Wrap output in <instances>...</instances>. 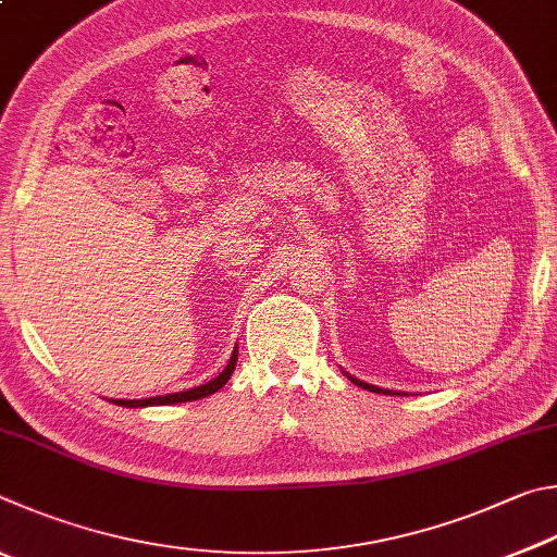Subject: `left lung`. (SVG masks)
Listing matches in <instances>:
<instances>
[{"label": "left lung", "mask_w": 557, "mask_h": 557, "mask_svg": "<svg viewBox=\"0 0 557 557\" xmlns=\"http://www.w3.org/2000/svg\"><path fill=\"white\" fill-rule=\"evenodd\" d=\"M349 379H352V382H355L357 386L367 388V392H374V394H396V396H401V392H392V388H379V386H374V384H364V382H359V379H355V376H349Z\"/></svg>", "instance_id": "left-lung-1"}]
</instances>
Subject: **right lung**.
Here are the masks:
<instances>
[{"instance_id":"right-lung-1","label":"right lung","mask_w":557,"mask_h":557,"mask_svg":"<svg viewBox=\"0 0 557 557\" xmlns=\"http://www.w3.org/2000/svg\"><path fill=\"white\" fill-rule=\"evenodd\" d=\"M234 367H237V349H234L227 367L222 369V372L212 379V382L202 384V386H195L188 388V392H178V394H165V396H153V398H110L112 404L116 406H124V408H144V406H169V404H185V401H198V398L210 396L214 392H220V388L230 382V376L234 372Z\"/></svg>"}]
</instances>
